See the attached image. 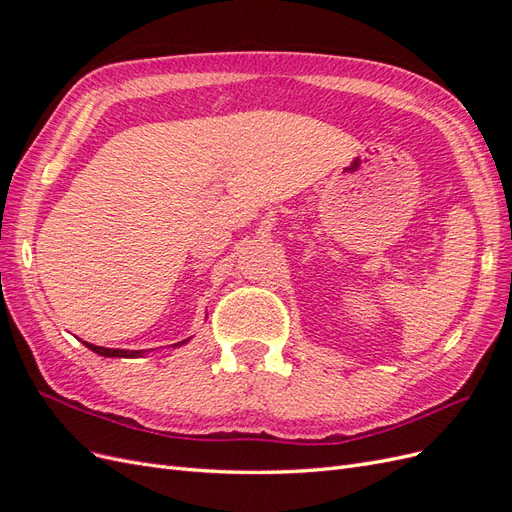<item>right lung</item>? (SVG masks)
<instances>
[{
    "instance_id": "add662e5",
    "label": "right lung",
    "mask_w": 512,
    "mask_h": 512,
    "mask_svg": "<svg viewBox=\"0 0 512 512\" xmlns=\"http://www.w3.org/2000/svg\"><path fill=\"white\" fill-rule=\"evenodd\" d=\"M89 350H94L96 354H100V356H123V359H132V356H138V354H143L141 350H117V348H102V346H94V344H87V342H83ZM183 344V342H181ZM181 344H175V346H181Z\"/></svg>"
}]
</instances>
